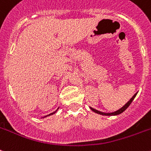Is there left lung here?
<instances>
[{"label": "left lung", "instance_id": "left-lung-1", "mask_svg": "<svg viewBox=\"0 0 151 151\" xmlns=\"http://www.w3.org/2000/svg\"><path fill=\"white\" fill-rule=\"evenodd\" d=\"M137 94V93H136L135 95H133V96L132 97V98H131L130 100H129V101L128 102H127V103L126 104V105H125L124 106H123V107H122V108H121V109H119V110H117V111H114V112H111V113H105V112H102V111H98V110L95 109H93V108H91V107L90 108H91V109L93 111H95V113L100 114V115H103V116H116V115H119V114L122 113V112H123V111H124L125 110L127 109V108H128L129 106V105H130V104H131V102L133 101V99H134V98H135V97H136Z\"/></svg>", "mask_w": 151, "mask_h": 151}]
</instances>
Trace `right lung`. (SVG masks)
Returning a JSON list of instances; mask_svg holds the SVG:
<instances>
[{
	"mask_svg": "<svg viewBox=\"0 0 151 151\" xmlns=\"http://www.w3.org/2000/svg\"><path fill=\"white\" fill-rule=\"evenodd\" d=\"M56 111H57V110H56V111H53V112H52V113H50V114H49V115H48V116H51V115H52V114H54V113H56ZM44 116V117H46V116Z\"/></svg>",
	"mask_w": 151,
	"mask_h": 151,
	"instance_id": "add662e5",
	"label": "right lung"
}]
</instances>
